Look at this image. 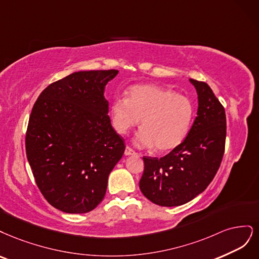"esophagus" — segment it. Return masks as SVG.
<instances>
[{"label": "esophagus", "instance_id": "1", "mask_svg": "<svg viewBox=\"0 0 259 259\" xmlns=\"http://www.w3.org/2000/svg\"><path fill=\"white\" fill-rule=\"evenodd\" d=\"M136 154L137 153L133 151V149L131 147H129V146H127L126 149H124V155H126V156H131V155H136Z\"/></svg>", "mask_w": 259, "mask_h": 259}]
</instances>
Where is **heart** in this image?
Masks as SVG:
<instances>
[{
    "mask_svg": "<svg viewBox=\"0 0 259 259\" xmlns=\"http://www.w3.org/2000/svg\"><path fill=\"white\" fill-rule=\"evenodd\" d=\"M115 130L124 135L137 127L135 138L140 147L169 152L183 143L190 130L194 107L185 97L155 85L132 87L127 98L116 97L111 105Z\"/></svg>",
    "mask_w": 259,
    "mask_h": 259,
    "instance_id": "b5f03b06",
    "label": "heart"
}]
</instances>
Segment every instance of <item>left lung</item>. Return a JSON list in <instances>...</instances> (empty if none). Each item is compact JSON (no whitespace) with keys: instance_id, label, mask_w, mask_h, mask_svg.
<instances>
[{"instance_id":"8db88e82","label":"left lung","mask_w":259,"mask_h":259,"mask_svg":"<svg viewBox=\"0 0 259 259\" xmlns=\"http://www.w3.org/2000/svg\"><path fill=\"white\" fill-rule=\"evenodd\" d=\"M198 95L197 117L186 139L168 155L143 157L140 189L161 206H178L193 200L208 186L225 151L226 115L206 82L189 79Z\"/></svg>"}]
</instances>
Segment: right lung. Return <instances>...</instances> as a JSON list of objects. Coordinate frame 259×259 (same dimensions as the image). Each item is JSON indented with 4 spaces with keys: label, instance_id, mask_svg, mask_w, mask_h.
<instances>
[{
    "label": "right lung",
    "instance_id": "obj_1",
    "mask_svg": "<svg viewBox=\"0 0 259 259\" xmlns=\"http://www.w3.org/2000/svg\"><path fill=\"white\" fill-rule=\"evenodd\" d=\"M117 70L79 71L41 91L26 151L37 187L54 207L81 214L102 201L124 143L108 117L104 88Z\"/></svg>",
    "mask_w": 259,
    "mask_h": 259
}]
</instances>
